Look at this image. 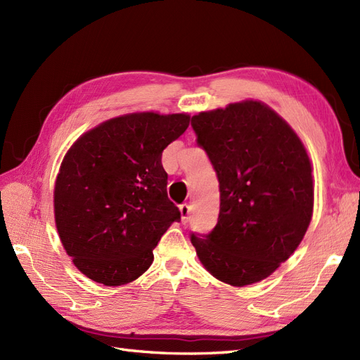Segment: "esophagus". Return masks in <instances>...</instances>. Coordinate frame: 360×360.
Masks as SVG:
<instances>
[{
	"label": "esophagus",
	"mask_w": 360,
	"mask_h": 360,
	"mask_svg": "<svg viewBox=\"0 0 360 360\" xmlns=\"http://www.w3.org/2000/svg\"><path fill=\"white\" fill-rule=\"evenodd\" d=\"M180 213H181V222L188 224L191 219V205L189 204H181L180 205Z\"/></svg>",
	"instance_id": "obj_1"
}]
</instances>
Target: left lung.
Returning <instances> with one entry per match:
<instances>
[{"label": "left lung", "mask_w": 360, "mask_h": 360, "mask_svg": "<svg viewBox=\"0 0 360 360\" xmlns=\"http://www.w3.org/2000/svg\"><path fill=\"white\" fill-rule=\"evenodd\" d=\"M197 144L219 181L221 207L209 234H191L202 266L225 284L270 276L297 249L314 209L312 168L300 138L258 101L192 117Z\"/></svg>", "instance_id": "obj_1"}]
</instances>
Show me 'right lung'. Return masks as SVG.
<instances>
[{"label":"right lung","instance_id":"right-lung-1","mask_svg":"<svg viewBox=\"0 0 360 360\" xmlns=\"http://www.w3.org/2000/svg\"><path fill=\"white\" fill-rule=\"evenodd\" d=\"M188 114L136 112L84 134L64 156L53 191L60 240L79 271L124 285L153 263V249L180 210L167 193L162 151Z\"/></svg>","mask_w":360,"mask_h":360}]
</instances>
